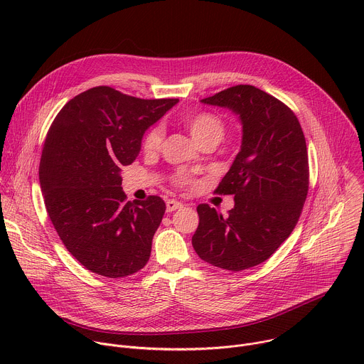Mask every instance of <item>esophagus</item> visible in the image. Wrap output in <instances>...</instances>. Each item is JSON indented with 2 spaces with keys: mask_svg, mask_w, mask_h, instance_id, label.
I'll use <instances>...</instances> for the list:
<instances>
[{
  "mask_svg": "<svg viewBox=\"0 0 364 364\" xmlns=\"http://www.w3.org/2000/svg\"><path fill=\"white\" fill-rule=\"evenodd\" d=\"M166 205H167V212H174V210H177V209H181L183 203H180V201L171 198V200H167Z\"/></svg>",
  "mask_w": 364,
  "mask_h": 364,
  "instance_id": "34e87169",
  "label": "esophagus"
}]
</instances>
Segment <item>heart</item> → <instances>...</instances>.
Listing matches in <instances>:
<instances>
[{
	"mask_svg": "<svg viewBox=\"0 0 364 364\" xmlns=\"http://www.w3.org/2000/svg\"><path fill=\"white\" fill-rule=\"evenodd\" d=\"M184 124L188 128L194 141H197L198 144L207 139H215L219 142L225 134V122L222 121L220 117L212 112L191 114L186 117ZM161 142H163V128L160 125H154L145 132L142 138V149L146 154L155 152L161 146ZM176 183L178 186H193L194 180L190 174L180 173L176 177Z\"/></svg>",
	"mask_w": 364,
	"mask_h": 364,
	"instance_id": "b5f03b06",
	"label": "heart"
}]
</instances>
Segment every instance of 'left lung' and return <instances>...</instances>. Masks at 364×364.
Here are the masks:
<instances>
[{"mask_svg": "<svg viewBox=\"0 0 364 364\" xmlns=\"http://www.w3.org/2000/svg\"><path fill=\"white\" fill-rule=\"evenodd\" d=\"M228 108L242 122V145L218 194H233L228 216L197 205L191 243L204 262L237 272L265 262L294 230L308 193V154L295 114L250 85L201 99Z\"/></svg>", "mask_w": 364, "mask_h": 364, "instance_id": "obj_1", "label": "left lung"}]
</instances>
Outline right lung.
Instances as JSON below:
<instances>
[{"mask_svg":"<svg viewBox=\"0 0 364 364\" xmlns=\"http://www.w3.org/2000/svg\"><path fill=\"white\" fill-rule=\"evenodd\" d=\"M177 102L96 86L70 99L50 125L38 168L46 210L90 272L122 278L146 265L166 203L159 196L127 201L121 171L136 159L145 131Z\"/></svg>","mask_w":364,"mask_h":364,"instance_id":"right-lung-1","label":"right lung"}]
</instances>
